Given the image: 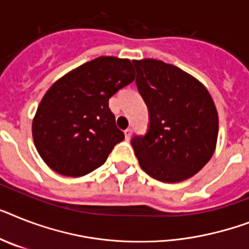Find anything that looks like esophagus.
Wrapping results in <instances>:
<instances>
[{
  "label": "esophagus",
  "instance_id": "obj_1",
  "mask_svg": "<svg viewBox=\"0 0 249 249\" xmlns=\"http://www.w3.org/2000/svg\"><path fill=\"white\" fill-rule=\"evenodd\" d=\"M131 135H132V129H131V128L124 129V137H126V140H129Z\"/></svg>",
  "mask_w": 249,
  "mask_h": 249
}]
</instances>
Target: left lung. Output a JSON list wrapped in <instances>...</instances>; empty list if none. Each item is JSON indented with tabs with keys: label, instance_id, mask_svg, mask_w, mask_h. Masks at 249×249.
Segmentation results:
<instances>
[{
	"label": "left lung",
	"instance_id": "left-lung-1",
	"mask_svg": "<svg viewBox=\"0 0 249 249\" xmlns=\"http://www.w3.org/2000/svg\"><path fill=\"white\" fill-rule=\"evenodd\" d=\"M150 124L131 143L145 173L166 183L198 173L213 155L219 117L209 90L196 77L159 59L132 61Z\"/></svg>",
	"mask_w": 249,
	"mask_h": 249
}]
</instances>
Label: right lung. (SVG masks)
Instances as JSON below:
<instances>
[{"label":"right lung","mask_w":249,"mask_h":249,"mask_svg":"<svg viewBox=\"0 0 249 249\" xmlns=\"http://www.w3.org/2000/svg\"><path fill=\"white\" fill-rule=\"evenodd\" d=\"M135 80L127 58L98 57L53 84L39 103L32 132L44 163L58 174L81 177L106 163L124 139L109 98Z\"/></svg>","instance_id":"add662e5"}]
</instances>
